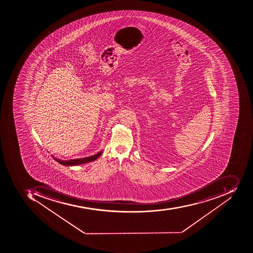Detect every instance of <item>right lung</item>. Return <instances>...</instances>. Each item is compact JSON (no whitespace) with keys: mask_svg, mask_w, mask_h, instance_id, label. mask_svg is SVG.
Masks as SVG:
<instances>
[{"mask_svg":"<svg viewBox=\"0 0 253 253\" xmlns=\"http://www.w3.org/2000/svg\"><path fill=\"white\" fill-rule=\"evenodd\" d=\"M101 153H102V151L98 152V153L95 154V155L88 156V157L82 158V159H71V160H61V159H57V158L54 157L53 155L52 157L56 162H58L59 164L63 165V166H79V165L85 164V163H88V162H93V161L96 160V159L101 156Z\"/></svg>","mask_w":253,"mask_h":253,"instance_id":"right-lung-1","label":"right lung"}]
</instances>
